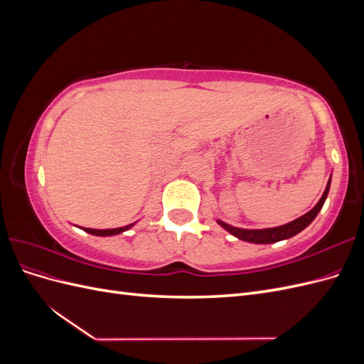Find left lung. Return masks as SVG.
<instances>
[{
    "label": "left lung",
    "instance_id": "obj_1",
    "mask_svg": "<svg viewBox=\"0 0 364 364\" xmlns=\"http://www.w3.org/2000/svg\"><path fill=\"white\" fill-rule=\"evenodd\" d=\"M329 186H331V178H329V181L326 183V188L321 197V200L316 203V206L313 209H310V211L301 215L299 218L293 220V222H289V223L281 225V226L264 228V229H245V228H237V226L229 225L220 218H217V223L223 229H226L229 234H232L238 240L247 241V243L272 245V243H277V241L289 240V238L299 234L301 230H304L308 225H311V222L317 217V214L321 213V209H322L326 197H328V193H329Z\"/></svg>",
    "mask_w": 364,
    "mask_h": 364
}]
</instances>
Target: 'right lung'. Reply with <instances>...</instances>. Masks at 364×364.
Instances as JSON below:
<instances>
[{
    "label": "right lung",
    "mask_w": 364,
    "mask_h": 364,
    "mask_svg": "<svg viewBox=\"0 0 364 364\" xmlns=\"http://www.w3.org/2000/svg\"><path fill=\"white\" fill-rule=\"evenodd\" d=\"M135 223H130L127 226L123 228H114V229H90V228H82L85 232L91 234V235H97V237H112V235H118V234H123L126 230H129L132 226H135Z\"/></svg>",
    "instance_id": "add662e5"
}]
</instances>
